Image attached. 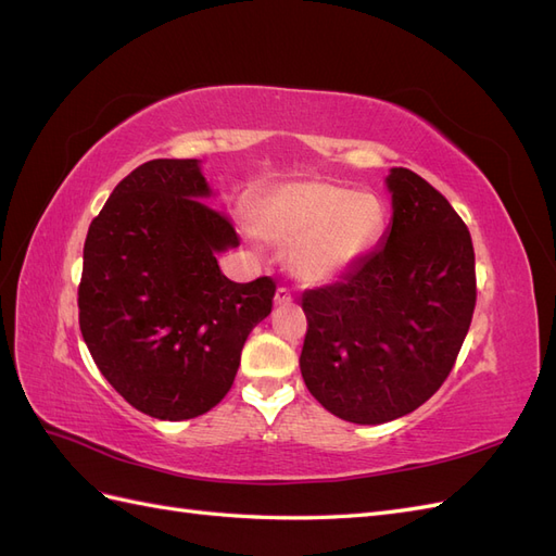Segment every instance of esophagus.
<instances>
[{"mask_svg": "<svg viewBox=\"0 0 556 556\" xmlns=\"http://www.w3.org/2000/svg\"><path fill=\"white\" fill-rule=\"evenodd\" d=\"M294 299V294H292V290H288V288H278L276 290V304L278 306H285V304H290V301Z\"/></svg>", "mask_w": 556, "mask_h": 556, "instance_id": "esophagus-1", "label": "esophagus"}]
</instances>
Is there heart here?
Listing matches in <instances>:
<instances>
[{"mask_svg": "<svg viewBox=\"0 0 556 556\" xmlns=\"http://www.w3.org/2000/svg\"><path fill=\"white\" fill-rule=\"evenodd\" d=\"M252 220L268 241L290 245L288 262L296 278L327 282L376 248L384 208L374 194L296 180L266 192L252 208Z\"/></svg>", "mask_w": 556, "mask_h": 556, "instance_id": "1", "label": "heart"}]
</instances>
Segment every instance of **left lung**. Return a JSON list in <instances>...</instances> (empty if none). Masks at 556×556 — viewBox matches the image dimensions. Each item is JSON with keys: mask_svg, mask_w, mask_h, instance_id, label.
Here are the masks:
<instances>
[{"mask_svg": "<svg viewBox=\"0 0 556 556\" xmlns=\"http://www.w3.org/2000/svg\"><path fill=\"white\" fill-rule=\"evenodd\" d=\"M384 245L306 290L299 366L308 392L345 422L382 425L447 380L476 311V252L450 201L410 169L387 176Z\"/></svg>", "mask_w": 556, "mask_h": 556, "instance_id": "1", "label": "left lung"}]
</instances>
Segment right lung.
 <instances>
[{
    "instance_id": "obj_1",
    "label": "right lung",
    "mask_w": 556,
    "mask_h": 556,
    "mask_svg": "<svg viewBox=\"0 0 556 556\" xmlns=\"http://www.w3.org/2000/svg\"><path fill=\"white\" fill-rule=\"evenodd\" d=\"M208 194L197 160H150L115 185L83 248V341L129 406L169 422L225 399L276 294L274 278L220 271L239 233Z\"/></svg>"
}]
</instances>
